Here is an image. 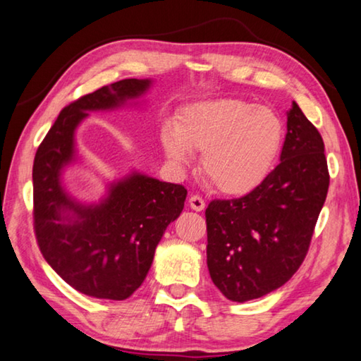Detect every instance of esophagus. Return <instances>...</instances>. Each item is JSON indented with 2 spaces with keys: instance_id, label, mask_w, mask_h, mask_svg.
Wrapping results in <instances>:
<instances>
[{
  "instance_id": "obj_1",
  "label": "esophagus",
  "mask_w": 361,
  "mask_h": 361,
  "mask_svg": "<svg viewBox=\"0 0 361 361\" xmlns=\"http://www.w3.org/2000/svg\"><path fill=\"white\" fill-rule=\"evenodd\" d=\"M188 204H190V208L193 211H203L204 209V200L200 197V195H192L190 200H188Z\"/></svg>"
}]
</instances>
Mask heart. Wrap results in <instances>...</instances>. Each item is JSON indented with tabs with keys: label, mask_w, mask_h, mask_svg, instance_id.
<instances>
[{
	"label": "heart",
	"mask_w": 361,
	"mask_h": 361,
	"mask_svg": "<svg viewBox=\"0 0 361 361\" xmlns=\"http://www.w3.org/2000/svg\"><path fill=\"white\" fill-rule=\"evenodd\" d=\"M161 145L176 164L203 153L200 171L211 187L240 197L262 184L279 163L285 123L275 110L240 99L195 102L164 128Z\"/></svg>",
	"instance_id": "obj_1"
}]
</instances>
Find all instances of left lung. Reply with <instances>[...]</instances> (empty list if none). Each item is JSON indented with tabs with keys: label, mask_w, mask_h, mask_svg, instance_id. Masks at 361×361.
I'll list each match as a JSON object with an SVG mask.
<instances>
[{
	"label": "left lung",
	"mask_w": 361,
	"mask_h": 361,
	"mask_svg": "<svg viewBox=\"0 0 361 361\" xmlns=\"http://www.w3.org/2000/svg\"><path fill=\"white\" fill-rule=\"evenodd\" d=\"M328 187L322 135L293 102L279 166L256 190L206 208L208 269L224 296L233 302L262 298L296 274Z\"/></svg>",
	"instance_id": "8db88e82"
}]
</instances>
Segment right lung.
Segmentation results:
<instances>
[{"instance_id": "right-lung-1", "label": "right lung", "mask_w": 361, "mask_h": 361, "mask_svg": "<svg viewBox=\"0 0 361 361\" xmlns=\"http://www.w3.org/2000/svg\"><path fill=\"white\" fill-rule=\"evenodd\" d=\"M150 80H121L67 105L33 161V227L39 251L63 281L86 296L125 300L149 274L164 230L184 209V185L140 173L114 182L99 204L65 192L61 174L75 161V129L91 110L137 99Z\"/></svg>"}]
</instances>
